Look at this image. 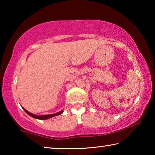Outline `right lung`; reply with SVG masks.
<instances>
[{
    "label": "right lung",
    "instance_id": "right-lung-1",
    "mask_svg": "<svg viewBox=\"0 0 155 155\" xmlns=\"http://www.w3.org/2000/svg\"><path fill=\"white\" fill-rule=\"evenodd\" d=\"M23 109L25 110V111L27 113L28 115H29L30 116L34 117V118L35 119H39V120H47V119H49L51 118L52 117H54V116H56V115H61L64 111H60L59 112H57L56 114H49V115H34L33 114H31V113L28 112L27 110L23 108Z\"/></svg>",
    "mask_w": 155,
    "mask_h": 155
}]
</instances>
